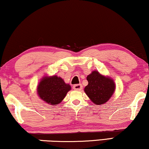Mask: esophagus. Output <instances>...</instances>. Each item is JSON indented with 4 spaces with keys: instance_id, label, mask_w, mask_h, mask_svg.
Instances as JSON below:
<instances>
[{
    "instance_id": "1",
    "label": "esophagus",
    "mask_w": 149,
    "mask_h": 149,
    "mask_svg": "<svg viewBox=\"0 0 149 149\" xmlns=\"http://www.w3.org/2000/svg\"><path fill=\"white\" fill-rule=\"evenodd\" d=\"M73 89H74V90L80 91L83 89V86L81 84H77V85H74V86H73Z\"/></svg>"
}]
</instances>
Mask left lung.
<instances>
[{"label":"left lung","mask_w":149,"mask_h":149,"mask_svg":"<svg viewBox=\"0 0 149 149\" xmlns=\"http://www.w3.org/2000/svg\"><path fill=\"white\" fill-rule=\"evenodd\" d=\"M88 85L84 91L91 102L96 105L105 104L113 95L115 90V84L113 79L93 71L87 77Z\"/></svg>","instance_id":"1"}]
</instances>
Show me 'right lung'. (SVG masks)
Returning <instances> with one entry per match:
<instances>
[{
	"instance_id": "obj_1",
	"label": "right lung",
	"mask_w": 149,
	"mask_h": 149,
	"mask_svg": "<svg viewBox=\"0 0 149 149\" xmlns=\"http://www.w3.org/2000/svg\"><path fill=\"white\" fill-rule=\"evenodd\" d=\"M71 89L69 84L56 75L44 77L37 87L38 96L49 104L56 105L60 104Z\"/></svg>"
}]
</instances>
